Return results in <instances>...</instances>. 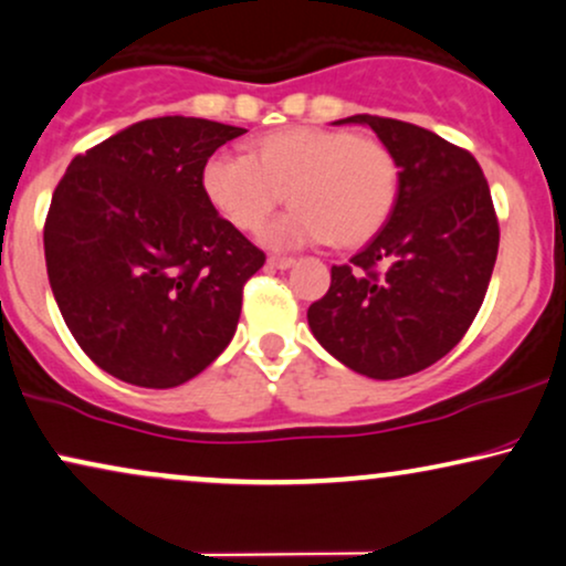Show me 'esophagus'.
I'll use <instances>...</instances> for the list:
<instances>
[{"instance_id": "1", "label": "esophagus", "mask_w": 566, "mask_h": 566, "mask_svg": "<svg viewBox=\"0 0 566 566\" xmlns=\"http://www.w3.org/2000/svg\"><path fill=\"white\" fill-rule=\"evenodd\" d=\"M293 262H296V260H291V256H270V260H268V268H275V270H289V268H293Z\"/></svg>"}]
</instances>
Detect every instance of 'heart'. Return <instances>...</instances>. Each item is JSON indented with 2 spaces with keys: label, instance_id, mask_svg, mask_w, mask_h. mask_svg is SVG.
Segmentation results:
<instances>
[{
  "label": "heart",
  "instance_id": "b5f03b06",
  "mask_svg": "<svg viewBox=\"0 0 566 566\" xmlns=\"http://www.w3.org/2000/svg\"><path fill=\"white\" fill-rule=\"evenodd\" d=\"M202 189L239 231L260 229L289 195L296 205L260 231L270 249H301L329 239L361 244L390 220L400 168L377 139L346 129L296 127L268 135L254 156L212 153L202 166Z\"/></svg>",
  "mask_w": 566,
  "mask_h": 566
}]
</instances>
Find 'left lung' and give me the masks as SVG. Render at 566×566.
I'll return each mask as SVG.
<instances>
[{"label":"left lung","mask_w":566,"mask_h":566,"mask_svg":"<svg viewBox=\"0 0 566 566\" xmlns=\"http://www.w3.org/2000/svg\"><path fill=\"white\" fill-rule=\"evenodd\" d=\"M392 153L400 192L390 220L306 312L317 343L364 377L400 379L458 346L494 273L499 223L468 150L416 124L356 114ZM381 264L382 273L376 268Z\"/></svg>","instance_id":"obj_1"}]
</instances>
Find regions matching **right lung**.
<instances>
[{"instance_id": "add662e5", "label": "right lung", "mask_w": 566, "mask_h": 566, "mask_svg": "<svg viewBox=\"0 0 566 566\" xmlns=\"http://www.w3.org/2000/svg\"><path fill=\"white\" fill-rule=\"evenodd\" d=\"M244 132L195 116L137 122L72 158L54 189L51 291L77 346L112 377L185 385L237 333L241 291L265 254L212 208L202 166Z\"/></svg>"}]
</instances>
